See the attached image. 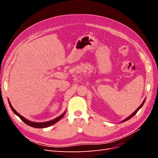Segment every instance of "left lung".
Instances as JSON below:
<instances>
[{"mask_svg": "<svg viewBox=\"0 0 158 158\" xmlns=\"http://www.w3.org/2000/svg\"><path fill=\"white\" fill-rule=\"evenodd\" d=\"M145 100H146V99L144 100V102H142V103L140 105V107H138L136 110V111H135V112H134L132 114H131V115L130 116H129V117H128L127 118H126L125 119V120H123V121H122V123H123V122H125V121H128V119H130V118H131L132 117H134V116H135V114H136V113L138 111V110H139L142 107V106H143V105H144V102H145Z\"/></svg>", "mask_w": 158, "mask_h": 158, "instance_id": "left-lung-1", "label": "left lung"}]
</instances>
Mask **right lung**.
<instances>
[{"instance_id": "right-lung-1", "label": "right lung", "mask_w": 158, "mask_h": 158, "mask_svg": "<svg viewBox=\"0 0 158 158\" xmlns=\"http://www.w3.org/2000/svg\"><path fill=\"white\" fill-rule=\"evenodd\" d=\"M8 103H9V105H10V108L12 109V111L14 113V114H16L17 116H18L19 117H20L21 120L23 123H25L26 125H29L30 127H34V128H46V127H50V126H51L52 125H54V124H55L56 123H57L59 121H60V119L64 117V115L65 114V113H66V111H65L64 113L60 114V115L58 117L54 118L53 120H51V121H47V122H44V123H35V122H31V121H30L29 120H27L26 118H25L24 117H22L21 114H19L16 111V110L13 108V107L12 106V105H11L10 101H8Z\"/></svg>"}]
</instances>
